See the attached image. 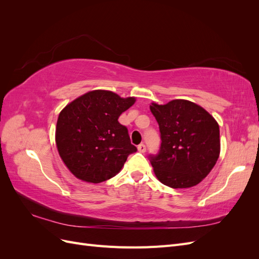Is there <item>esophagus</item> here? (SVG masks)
Returning <instances> with one entry per match:
<instances>
[{
	"mask_svg": "<svg viewBox=\"0 0 259 259\" xmlns=\"http://www.w3.org/2000/svg\"><path fill=\"white\" fill-rule=\"evenodd\" d=\"M137 149H138V151H139V152H142V153L146 152V146H145L144 144H140V145H138Z\"/></svg>",
	"mask_w": 259,
	"mask_h": 259,
	"instance_id": "34e87169",
	"label": "esophagus"
}]
</instances>
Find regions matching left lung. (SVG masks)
Returning a JSON list of instances; mask_svg holds the SVG:
<instances>
[{
    "instance_id": "obj_1",
    "label": "left lung",
    "mask_w": 259,
    "mask_h": 259,
    "mask_svg": "<svg viewBox=\"0 0 259 259\" xmlns=\"http://www.w3.org/2000/svg\"><path fill=\"white\" fill-rule=\"evenodd\" d=\"M150 110L162 142L159 153L149 155L156 178L174 189L198 185L221 152L218 123L205 109L185 99L152 103Z\"/></svg>"
}]
</instances>
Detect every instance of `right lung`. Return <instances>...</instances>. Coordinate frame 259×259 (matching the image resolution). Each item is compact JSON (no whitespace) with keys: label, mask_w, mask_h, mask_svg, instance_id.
Segmentation results:
<instances>
[{"label":"right lung","mask_w":259,"mask_h":259,"mask_svg":"<svg viewBox=\"0 0 259 259\" xmlns=\"http://www.w3.org/2000/svg\"><path fill=\"white\" fill-rule=\"evenodd\" d=\"M110 91H92L67 105L59 113L56 145L68 169L83 182L98 184L115 176L131 153L126 126L117 119L134 105Z\"/></svg>","instance_id":"add662e5"}]
</instances>
